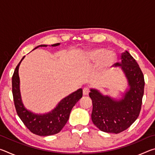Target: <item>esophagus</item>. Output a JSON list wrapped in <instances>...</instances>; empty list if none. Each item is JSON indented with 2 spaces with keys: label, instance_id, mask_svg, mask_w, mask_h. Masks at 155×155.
<instances>
[{
  "label": "esophagus",
  "instance_id": "obj_1",
  "mask_svg": "<svg viewBox=\"0 0 155 155\" xmlns=\"http://www.w3.org/2000/svg\"><path fill=\"white\" fill-rule=\"evenodd\" d=\"M89 93H90V89L88 87H84L83 90V95H88Z\"/></svg>",
  "mask_w": 155,
  "mask_h": 155
}]
</instances>
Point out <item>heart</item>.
<instances>
[{
  "instance_id": "b5f03b06",
  "label": "heart",
  "mask_w": 155,
  "mask_h": 155,
  "mask_svg": "<svg viewBox=\"0 0 155 155\" xmlns=\"http://www.w3.org/2000/svg\"><path fill=\"white\" fill-rule=\"evenodd\" d=\"M89 56L94 61H100V69L105 70L111 68L117 61L116 54L113 51H107L106 48H97L89 52Z\"/></svg>"
}]
</instances>
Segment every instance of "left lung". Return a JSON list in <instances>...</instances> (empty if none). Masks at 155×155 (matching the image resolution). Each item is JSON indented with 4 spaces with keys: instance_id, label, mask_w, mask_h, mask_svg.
<instances>
[{
    "instance_id": "obj_1",
    "label": "left lung",
    "mask_w": 155,
    "mask_h": 155,
    "mask_svg": "<svg viewBox=\"0 0 155 155\" xmlns=\"http://www.w3.org/2000/svg\"><path fill=\"white\" fill-rule=\"evenodd\" d=\"M115 65L121 68L128 81V88L122 98L114 99L93 88L89 95L92 101L94 125L103 132L117 134L127 129L140 115L145 82L140 66L128 51L123 52L121 62Z\"/></svg>"
}]
</instances>
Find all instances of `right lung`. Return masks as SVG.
Returning a JSON list of instances; mask_svg holds the SVG:
<instances>
[{
    "mask_svg": "<svg viewBox=\"0 0 155 155\" xmlns=\"http://www.w3.org/2000/svg\"><path fill=\"white\" fill-rule=\"evenodd\" d=\"M60 43L54 44L51 46H57ZM48 45L42 44L35 47L33 50ZM22 57L15 68L12 77V93L16 112L18 116L31 132L40 136L52 135L59 133L69 119L70 112L76 103L82 98L83 90L78 89L74 92L63 98L56 107L50 112L43 114H35L26 109L22 103L20 90V77L18 70Z\"/></svg>",
    "mask_w": 155,
    "mask_h": 155,
    "instance_id": "add662e5",
    "label": "right lung"
}]
</instances>
